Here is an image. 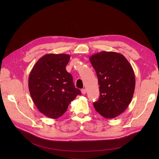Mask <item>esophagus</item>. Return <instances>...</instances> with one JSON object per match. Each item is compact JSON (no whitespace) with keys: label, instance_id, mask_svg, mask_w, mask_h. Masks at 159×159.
Wrapping results in <instances>:
<instances>
[{"label":"esophagus","instance_id":"1","mask_svg":"<svg viewBox=\"0 0 159 159\" xmlns=\"http://www.w3.org/2000/svg\"><path fill=\"white\" fill-rule=\"evenodd\" d=\"M81 93H82V94H85L86 93V89H83L82 90H81Z\"/></svg>","mask_w":159,"mask_h":159}]
</instances>
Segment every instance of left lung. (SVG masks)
Returning a JSON list of instances; mask_svg holds the SVG:
<instances>
[{
    "mask_svg": "<svg viewBox=\"0 0 159 159\" xmlns=\"http://www.w3.org/2000/svg\"><path fill=\"white\" fill-rule=\"evenodd\" d=\"M98 80L100 98L93 102L96 111L107 119L124 112L133 98L135 76L123 55L102 51L89 57Z\"/></svg>",
    "mask_w": 159,
    "mask_h": 159,
    "instance_id": "obj_1",
    "label": "left lung"
}]
</instances>
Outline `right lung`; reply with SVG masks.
<instances>
[{
  "mask_svg": "<svg viewBox=\"0 0 159 159\" xmlns=\"http://www.w3.org/2000/svg\"><path fill=\"white\" fill-rule=\"evenodd\" d=\"M70 55L47 54L39 59L29 76V89L35 105L46 117L57 119L80 95L66 71Z\"/></svg>",
  "mask_w": 159,
  "mask_h": 159,
  "instance_id": "1",
  "label": "right lung"
}]
</instances>
